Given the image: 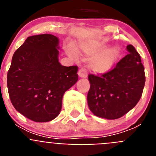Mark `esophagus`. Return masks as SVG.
<instances>
[{
    "mask_svg": "<svg viewBox=\"0 0 156 156\" xmlns=\"http://www.w3.org/2000/svg\"><path fill=\"white\" fill-rule=\"evenodd\" d=\"M78 75L80 77H83V78H85V77L87 76V71L85 69L82 68L78 71Z\"/></svg>",
    "mask_w": 156,
    "mask_h": 156,
    "instance_id": "1",
    "label": "esophagus"
}]
</instances>
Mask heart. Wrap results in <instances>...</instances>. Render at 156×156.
<instances>
[{"label": "heart", "mask_w": 156, "mask_h": 156, "mask_svg": "<svg viewBox=\"0 0 156 156\" xmlns=\"http://www.w3.org/2000/svg\"><path fill=\"white\" fill-rule=\"evenodd\" d=\"M102 47L95 43L81 42L76 48V51L87 56L93 55L88 62L90 69L96 73H104L112 68L118 55L119 50L114 48L100 51ZM68 53L73 57L76 55V52L73 48H69Z\"/></svg>", "instance_id": "heart-1"}]
</instances>
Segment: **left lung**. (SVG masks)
<instances>
[{"mask_svg": "<svg viewBox=\"0 0 156 156\" xmlns=\"http://www.w3.org/2000/svg\"><path fill=\"white\" fill-rule=\"evenodd\" d=\"M126 51L127 55L112 69L101 75L88 76V106L101 118H120L137 104L142 95L145 75L140 56L130 44L126 46Z\"/></svg>", "mask_w": 156, "mask_h": 156, "instance_id": "8db88e82", "label": "left lung"}]
</instances>
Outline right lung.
<instances>
[{"mask_svg": "<svg viewBox=\"0 0 156 156\" xmlns=\"http://www.w3.org/2000/svg\"><path fill=\"white\" fill-rule=\"evenodd\" d=\"M58 49L57 37L40 34L27 37L12 57L7 76L11 101L34 122L56 118L64 93L78 80V67L62 66Z\"/></svg>", "mask_w": 156, "mask_h": 156, "instance_id": "add662e5", "label": "right lung"}]
</instances>
